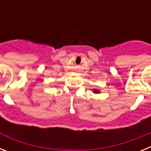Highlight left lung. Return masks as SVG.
I'll list each match as a JSON object with an SVG mask.
<instances>
[{
  "label": "left lung",
  "instance_id": "1",
  "mask_svg": "<svg viewBox=\"0 0 151 151\" xmlns=\"http://www.w3.org/2000/svg\"><path fill=\"white\" fill-rule=\"evenodd\" d=\"M94 93H100L99 90H97V89H94Z\"/></svg>",
  "mask_w": 151,
  "mask_h": 151
}]
</instances>
